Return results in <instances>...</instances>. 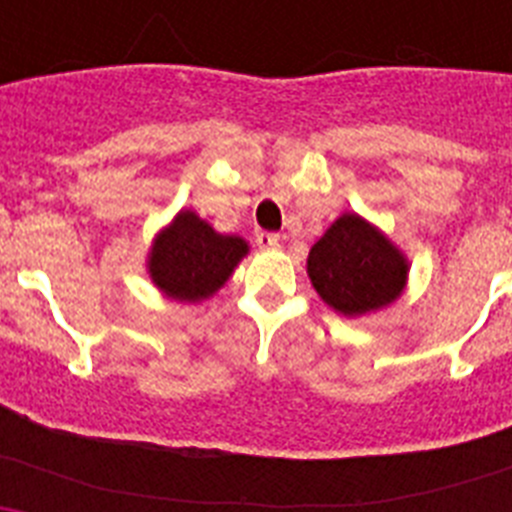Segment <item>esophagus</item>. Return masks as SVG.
<instances>
[{"label": "esophagus", "instance_id": "34e87169", "mask_svg": "<svg viewBox=\"0 0 512 512\" xmlns=\"http://www.w3.org/2000/svg\"><path fill=\"white\" fill-rule=\"evenodd\" d=\"M256 243H259L261 248H279L282 238H279L277 233H269V230H259V233H256Z\"/></svg>", "mask_w": 512, "mask_h": 512}]
</instances>
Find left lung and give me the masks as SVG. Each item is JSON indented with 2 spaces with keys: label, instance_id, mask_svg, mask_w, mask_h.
<instances>
[{
  "label": "left lung",
  "instance_id": "8db88e82",
  "mask_svg": "<svg viewBox=\"0 0 512 512\" xmlns=\"http://www.w3.org/2000/svg\"><path fill=\"white\" fill-rule=\"evenodd\" d=\"M312 287L348 318L397 300L408 279L402 253L359 215H343L307 256Z\"/></svg>",
  "mask_w": 512,
  "mask_h": 512
}]
</instances>
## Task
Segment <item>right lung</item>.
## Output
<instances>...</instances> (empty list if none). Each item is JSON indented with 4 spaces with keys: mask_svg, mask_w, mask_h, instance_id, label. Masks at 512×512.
I'll return each mask as SVG.
<instances>
[{
    "mask_svg": "<svg viewBox=\"0 0 512 512\" xmlns=\"http://www.w3.org/2000/svg\"><path fill=\"white\" fill-rule=\"evenodd\" d=\"M246 251L248 246L241 238L215 233L194 212H179L174 225L153 243L148 269L156 287L166 295L197 302L223 287Z\"/></svg>",
    "mask_w": 512,
    "mask_h": 512,
    "instance_id": "right-lung-1",
    "label": "right lung"
}]
</instances>
